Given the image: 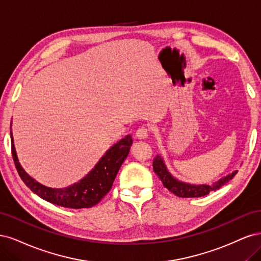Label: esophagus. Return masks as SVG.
Returning a JSON list of instances; mask_svg holds the SVG:
<instances>
[{"label":"esophagus","mask_w":261,"mask_h":261,"mask_svg":"<svg viewBox=\"0 0 261 261\" xmlns=\"http://www.w3.org/2000/svg\"><path fill=\"white\" fill-rule=\"evenodd\" d=\"M148 131L149 130L146 127H144V125H142V127L138 128V130L136 132V136H137L138 139H141V140L146 139L148 137Z\"/></svg>","instance_id":"1"}]
</instances>
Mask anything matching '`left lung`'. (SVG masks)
<instances>
[{"label": "left lung", "instance_id": "obj_1", "mask_svg": "<svg viewBox=\"0 0 261 261\" xmlns=\"http://www.w3.org/2000/svg\"><path fill=\"white\" fill-rule=\"evenodd\" d=\"M153 169L154 172L158 175V178L162 180L164 187L172 192L174 195L179 197H201L208 195L210 192L217 191L221 189L224 184L228 183L230 180L234 178V175L238 173V170L233 171L232 173L222 176L221 179L217 180L213 184H192L180 181L169 172L168 168L164 162L161 155H157L153 161Z\"/></svg>", "mask_w": 261, "mask_h": 261}]
</instances>
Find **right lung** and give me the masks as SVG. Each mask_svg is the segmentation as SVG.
Segmentation results:
<instances>
[{"mask_svg": "<svg viewBox=\"0 0 261 261\" xmlns=\"http://www.w3.org/2000/svg\"><path fill=\"white\" fill-rule=\"evenodd\" d=\"M12 125V124H11ZM12 155L21 180L38 196L58 206L66 208H90L99 203L111 191L114 180L118 173L122 163L127 158L132 145V137L127 136L117 142L99 159L85 178L77 183L63 189H53L39 183L24 171L21 167L14 145L13 133L11 131Z\"/></svg>", "mask_w": 261, "mask_h": 261, "instance_id": "1", "label": "right lung"}]
</instances>
